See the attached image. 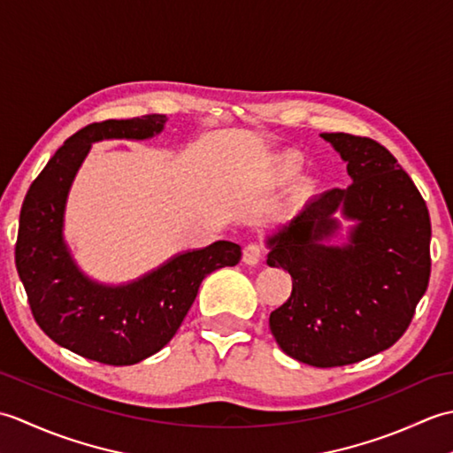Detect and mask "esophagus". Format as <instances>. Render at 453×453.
I'll use <instances>...</instances> for the list:
<instances>
[{
    "label": "esophagus",
    "mask_w": 453,
    "mask_h": 453,
    "mask_svg": "<svg viewBox=\"0 0 453 453\" xmlns=\"http://www.w3.org/2000/svg\"><path fill=\"white\" fill-rule=\"evenodd\" d=\"M261 257H263V247L258 243H249L243 249V263L245 265H257L258 261H261Z\"/></svg>",
    "instance_id": "34e87169"
}]
</instances>
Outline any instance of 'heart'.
<instances>
[{
  "instance_id": "obj_1",
  "label": "heart",
  "mask_w": 453,
  "mask_h": 453,
  "mask_svg": "<svg viewBox=\"0 0 453 453\" xmlns=\"http://www.w3.org/2000/svg\"><path fill=\"white\" fill-rule=\"evenodd\" d=\"M300 169V159H297L296 156H282L280 159H278V171L282 173V175H286V177H290V175H294V173Z\"/></svg>"
}]
</instances>
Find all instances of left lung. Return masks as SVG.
<instances>
[{"label":"left lung","mask_w":453,"mask_h":453,"mask_svg":"<svg viewBox=\"0 0 453 453\" xmlns=\"http://www.w3.org/2000/svg\"><path fill=\"white\" fill-rule=\"evenodd\" d=\"M349 163L352 182L310 200L268 239L266 265L290 273L292 294L271 313L278 346L294 360L334 368L362 362L409 329L430 278V216L397 159L372 138L321 134ZM359 219L351 243L326 248L334 211Z\"/></svg>","instance_id":"left-lung-1"}]
</instances>
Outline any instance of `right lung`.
I'll use <instances>...</instances> for the list:
<instances>
[{"label": "right lung", "instance_id": "obj_1", "mask_svg": "<svg viewBox=\"0 0 453 453\" xmlns=\"http://www.w3.org/2000/svg\"><path fill=\"white\" fill-rule=\"evenodd\" d=\"M163 122V114H146L75 132L33 180L19 218L15 266L36 325L56 344L107 365H132L159 352L175 336L202 280L242 261L237 243L216 242L120 288L95 284L73 265L62 242L64 204L91 143L150 138Z\"/></svg>", "mask_w": 453, "mask_h": 453}]
</instances>
